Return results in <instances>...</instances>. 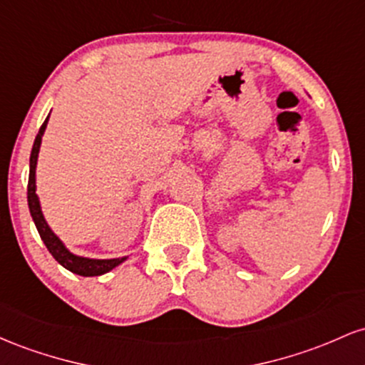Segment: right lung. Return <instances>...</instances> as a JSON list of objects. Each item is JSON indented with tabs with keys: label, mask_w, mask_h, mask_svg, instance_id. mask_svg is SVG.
Instances as JSON below:
<instances>
[{
	"label": "right lung",
	"mask_w": 365,
	"mask_h": 365,
	"mask_svg": "<svg viewBox=\"0 0 365 365\" xmlns=\"http://www.w3.org/2000/svg\"><path fill=\"white\" fill-rule=\"evenodd\" d=\"M50 117V115H48ZM46 120L41 125L38 136L34 139V146H32L31 151V162H29V184H27V202H29V210H31L32 220H34L36 227H38V232L43 240V243L46 245L48 252L51 253L53 259L58 262L60 265H63L67 271L73 274H79V276L91 277V276H101V274L110 272L112 269H115L117 265H120L122 262L128 260V257H120V259H88V257H79L73 255L72 252H68L65 248V245L61 243L60 237L51 231L48 222L44 220L43 212H41L39 198L36 195V165H38V155L41 148V139H43L44 129H46L48 124Z\"/></svg>",
	"instance_id": "obj_1"
}]
</instances>
